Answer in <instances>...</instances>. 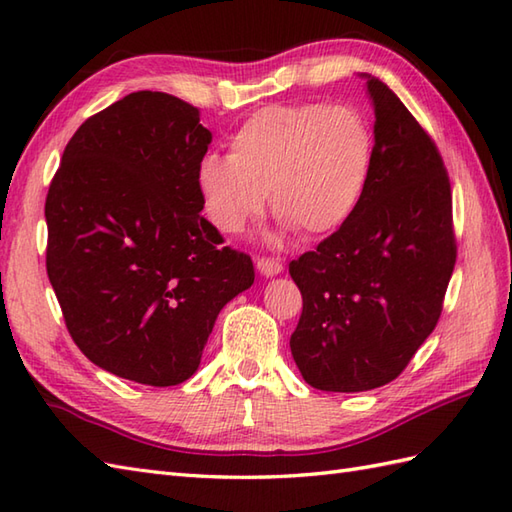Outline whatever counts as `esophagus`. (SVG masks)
Masks as SVG:
<instances>
[{
	"instance_id": "obj_1",
	"label": "esophagus",
	"mask_w": 512,
	"mask_h": 512,
	"mask_svg": "<svg viewBox=\"0 0 512 512\" xmlns=\"http://www.w3.org/2000/svg\"><path fill=\"white\" fill-rule=\"evenodd\" d=\"M257 270H259V275H264V277H275V275L284 273V264H281L279 259L262 257V259H257Z\"/></svg>"
}]
</instances>
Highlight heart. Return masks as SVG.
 I'll return each mask as SVG.
<instances>
[{
    "label": "heart",
    "instance_id": "1",
    "mask_svg": "<svg viewBox=\"0 0 512 512\" xmlns=\"http://www.w3.org/2000/svg\"><path fill=\"white\" fill-rule=\"evenodd\" d=\"M374 169V132L352 105H268L250 114L228 143L209 154L198 189L209 220L237 233L264 211L281 228L323 237L350 220Z\"/></svg>",
    "mask_w": 512,
    "mask_h": 512
}]
</instances>
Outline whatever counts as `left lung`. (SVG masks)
I'll return each instance as SVG.
<instances>
[{"label": "left lung", "instance_id": "obj_1", "mask_svg": "<svg viewBox=\"0 0 512 512\" xmlns=\"http://www.w3.org/2000/svg\"><path fill=\"white\" fill-rule=\"evenodd\" d=\"M374 169L354 215L290 264L303 312L290 352L321 391L391 383L427 341L455 266L451 184L427 132L372 74Z\"/></svg>", "mask_w": 512, "mask_h": 512}]
</instances>
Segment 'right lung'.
<instances>
[{
	"mask_svg": "<svg viewBox=\"0 0 512 512\" xmlns=\"http://www.w3.org/2000/svg\"><path fill=\"white\" fill-rule=\"evenodd\" d=\"M200 110L134 92L70 138L46 198V268L90 361L151 387L200 367L217 314L255 281L250 257L200 215L211 145Z\"/></svg>",
	"mask_w": 512,
	"mask_h": 512,
	"instance_id": "obj_1",
	"label": "right lung"
}]
</instances>
